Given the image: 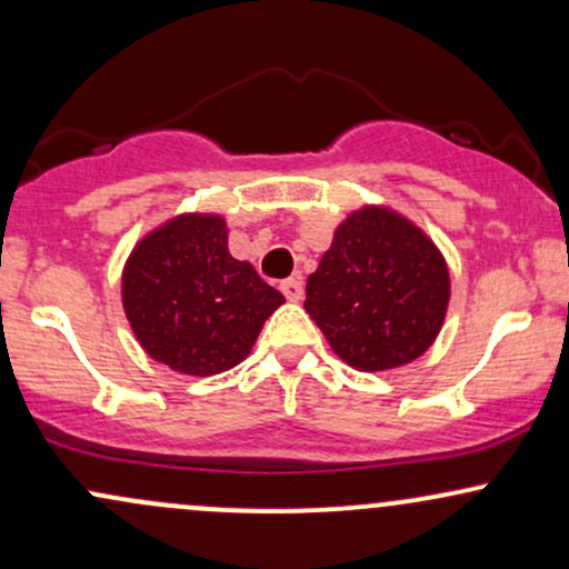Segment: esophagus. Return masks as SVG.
<instances>
[{"mask_svg": "<svg viewBox=\"0 0 569 569\" xmlns=\"http://www.w3.org/2000/svg\"><path fill=\"white\" fill-rule=\"evenodd\" d=\"M280 291H283V297L289 299V302H299L302 299V280L299 278H289L280 283Z\"/></svg>", "mask_w": 569, "mask_h": 569, "instance_id": "obj_1", "label": "esophagus"}]
</instances>
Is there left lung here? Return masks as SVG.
I'll list each match as a JSON object with an SVG mask.
<instances>
[{"label": "left lung", "mask_w": 569, "mask_h": 569, "mask_svg": "<svg viewBox=\"0 0 569 569\" xmlns=\"http://www.w3.org/2000/svg\"><path fill=\"white\" fill-rule=\"evenodd\" d=\"M447 307V259L415 221L388 206L348 213L307 278L305 310L358 371L417 361L439 337Z\"/></svg>", "instance_id": "left-lung-1"}]
</instances>
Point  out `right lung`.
<instances>
[{
  "label": "right lung",
  "instance_id": "obj_1",
  "mask_svg": "<svg viewBox=\"0 0 569 569\" xmlns=\"http://www.w3.org/2000/svg\"><path fill=\"white\" fill-rule=\"evenodd\" d=\"M219 213H176L133 246L122 267V310L158 363L189 377L238 367L283 293L227 248Z\"/></svg>",
  "mask_w": 569,
  "mask_h": 569
}]
</instances>
